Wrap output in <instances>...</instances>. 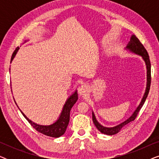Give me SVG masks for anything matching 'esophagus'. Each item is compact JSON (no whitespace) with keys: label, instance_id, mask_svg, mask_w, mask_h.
<instances>
[{"label":"esophagus","instance_id":"obj_1","mask_svg":"<svg viewBox=\"0 0 159 159\" xmlns=\"http://www.w3.org/2000/svg\"><path fill=\"white\" fill-rule=\"evenodd\" d=\"M88 86L86 85V84H82V85H80L79 88H78V93H80V95H84L88 92Z\"/></svg>","mask_w":159,"mask_h":159}]
</instances>
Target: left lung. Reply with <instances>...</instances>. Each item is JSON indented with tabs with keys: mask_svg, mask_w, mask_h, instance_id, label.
Returning <instances> with one entry per match:
<instances>
[{
	"mask_svg": "<svg viewBox=\"0 0 159 159\" xmlns=\"http://www.w3.org/2000/svg\"><path fill=\"white\" fill-rule=\"evenodd\" d=\"M126 48L129 50L132 53H134L135 54H138L139 56H142L143 60L145 61V64H146V68H147V85H146V90H145V94L143 95V98L141 101L140 105L138 106V107L136 108V110L134 111L133 114L129 119H127V120L124 121V122L119 124V125L115 126L113 127H106L102 126L98 121H97L96 118H95L94 113L93 112V121L95 125V127L98 129L99 130L101 133L108 134V135H113L115 134L120 131L121 128L125 127V125H127V124H129L131 121H134L135 118L138 116V114L140 111L141 108L143 107V104H144L145 100H146L148 95L149 90H150V87H151V61H150V58L148 53L146 51V49L145 48V47L143 46V45L140 43V41L139 40V39L137 38L135 35H132L130 38V41L128 43L127 46L126 47Z\"/></svg>",
	"mask_w": 159,
	"mask_h": 159,
	"instance_id": "left-lung-1",
	"label": "left lung"
}]
</instances>
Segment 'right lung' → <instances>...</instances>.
<instances>
[{"instance_id":"1","label":"right lung","mask_w":159,"mask_h":159,"mask_svg":"<svg viewBox=\"0 0 159 159\" xmlns=\"http://www.w3.org/2000/svg\"><path fill=\"white\" fill-rule=\"evenodd\" d=\"M26 42V41H25ZM19 48L17 47L16 50H15L14 53L12 54L11 59V62L14 59L15 55H16L17 51H18ZM78 99V94L77 90L71 95L70 97L67 99V101L65 103L64 107H63L62 111L61 113V115L58 120L53 123V125H37V124L32 122L31 120H30L27 116L24 114V113L21 111V114L23 116L25 117L26 119L29 121V123L37 131L40 132L45 135L52 137V138H59L66 132L67 126L69 125V117H70V111L72 108V106L75 105L76 102H77Z\"/></svg>"}]
</instances>
